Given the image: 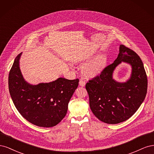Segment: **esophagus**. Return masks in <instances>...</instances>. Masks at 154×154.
<instances>
[{"label":"esophagus","mask_w":154,"mask_h":154,"mask_svg":"<svg viewBox=\"0 0 154 154\" xmlns=\"http://www.w3.org/2000/svg\"><path fill=\"white\" fill-rule=\"evenodd\" d=\"M79 85L81 87H84L85 85V82L82 80H80V82H79Z\"/></svg>","instance_id":"esophagus-1"}]
</instances>
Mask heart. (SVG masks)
<instances>
[{"instance_id": "b5f03b06", "label": "heart", "mask_w": 154, "mask_h": 154, "mask_svg": "<svg viewBox=\"0 0 154 154\" xmlns=\"http://www.w3.org/2000/svg\"><path fill=\"white\" fill-rule=\"evenodd\" d=\"M106 63L105 56L100 54L85 65L83 67V71L88 76H96L103 71Z\"/></svg>"}]
</instances>
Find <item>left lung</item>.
Returning a JSON list of instances; mask_svg holds the SVG:
<instances>
[{
	"instance_id": "1",
	"label": "left lung",
	"mask_w": 154,
	"mask_h": 154,
	"mask_svg": "<svg viewBox=\"0 0 154 154\" xmlns=\"http://www.w3.org/2000/svg\"><path fill=\"white\" fill-rule=\"evenodd\" d=\"M119 51L114 62L85 85L92 113L108 124L129 119L141 106L147 92V76L140 57L123 45H120ZM122 62L129 64L132 70L128 80L119 82L113 78V73Z\"/></svg>"
}]
</instances>
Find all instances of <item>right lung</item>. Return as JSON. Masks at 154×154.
Returning a JSON list of instances; mask_svg holds the SVG:
<instances>
[{"mask_svg":"<svg viewBox=\"0 0 154 154\" xmlns=\"http://www.w3.org/2000/svg\"><path fill=\"white\" fill-rule=\"evenodd\" d=\"M22 53L15 58L8 78L9 91L17 110L27 121L41 127H52L66 116L68 104L78 86V79L63 78L32 85L20 69Z\"/></svg>","mask_w":154,"mask_h":154,"instance_id":"obj_1","label":"right lung"}]
</instances>
